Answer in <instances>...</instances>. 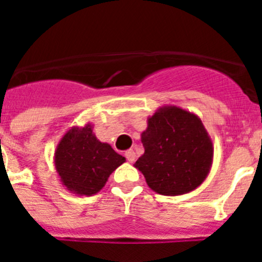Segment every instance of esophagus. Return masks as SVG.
Listing matches in <instances>:
<instances>
[{
    "mask_svg": "<svg viewBox=\"0 0 262 262\" xmlns=\"http://www.w3.org/2000/svg\"><path fill=\"white\" fill-rule=\"evenodd\" d=\"M124 156H126V159L128 163H134L136 159V155H135V152H134V149H128V151H126Z\"/></svg>",
    "mask_w": 262,
    "mask_h": 262,
    "instance_id": "obj_1",
    "label": "esophagus"
}]
</instances>
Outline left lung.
Returning a JSON list of instances; mask_svg holds the SVG:
<instances>
[{"mask_svg":"<svg viewBox=\"0 0 262 262\" xmlns=\"http://www.w3.org/2000/svg\"><path fill=\"white\" fill-rule=\"evenodd\" d=\"M144 154L134 164L161 195H182L201 186L212 166L214 145L202 120L174 105L161 106L142 133Z\"/></svg>","mask_w":262,"mask_h":262,"instance_id":"left-lung-1","label":"left lung"}]
</instances>
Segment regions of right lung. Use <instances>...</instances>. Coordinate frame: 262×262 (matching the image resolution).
<instances>
[{
    "instance_id": "right-lung-1",
    "label": "right lung",
    "mask_w": 262,
    "mask_h": 262,
    "mask_svg": "<svg viewBox=\"0 0 262 262\" xmlns=\"http://www.w3.org/2000/svg\"><path fill=\"white\" fill-rule=\"evenodd\" d=\"M126 161L107 143L99 142L93 124L68 129L55 149L53 164L60 182L77 195L98 193L118 166Z\"/></svg>"
}]
</instances>
